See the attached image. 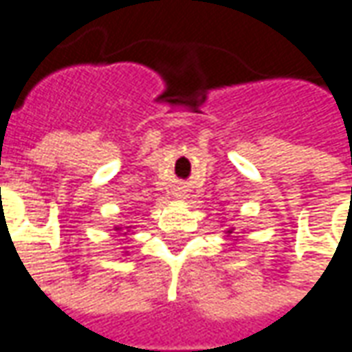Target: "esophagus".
<instances>
[{
	"mask_svg": "<svg viewBox=\"0 0 352 352\" xmlns=\"http://www.w3.org/2000/svg\"><path fill=\"white\" fill-rule=\"evenodd\" d=\"M174 197H178V199H184V197H186V190L178 188V190L174 191Z\"/></svg>",
	"mask_w": 352,
	"mask_h": 352,
	"instance_id": "obj_1",
	"label": "esophagus"
}]
</instances>
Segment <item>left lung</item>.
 I'll list each match as a JSON object with an SVG mask.
<instances>
[{
  "label": "left lung",
  "instance_id": "8db88e82",
  "mask_svg": "<svg viewBox=\"0 0 352 352\" xmlns=\"http://www.w3.org/2000/svg\"><path fill=\"white\" fill-rule=\"evenodd\" d=\"M228 234H232V230H228Z\"/></svg>",
  "mask_w": 352,
  "mask_h": 352
}]
</instances>
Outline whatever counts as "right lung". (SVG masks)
<instances>
[{"mask_svg": "<svg viewBox=\"0 0 352 352\" xmlns=\"http://www.w3.org/2000/svg\"><path fill=\"white\" fill-rule=\"evenodd\" d=\"M128 228H130V226H128ZM115 230H120V228H115Z\"/></svg>", "mask_w": 352, "mask_h": 352, "instance_id": "1", "label": "right lung"}]
</instances>
